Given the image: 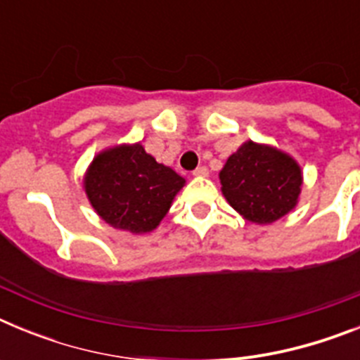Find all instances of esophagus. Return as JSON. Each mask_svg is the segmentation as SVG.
<instances>
[{
	"label": "esophagus",
	"instance_id": "esophagus-1",
	"mask_svg": "<svg viewBox=\"0 0 360 360\" xmlns=\"http://www.w3.org/2000/svg\"><path fill=\"white\" fill-rule=\"evenodd\" d=\"M193 174H195V176H207L209 169H207V167H205V165H198V167H196V169L193 171Z\"/></svg>",
	"mask_w": 360,
	"mask_h": 360
}]
</instances>
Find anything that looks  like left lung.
<instances>
[{
  "label": "left lung",
  "instance_id": "1",
  "mask_svg": "<svg viewBox=\"0 0 360 360\" xmlns=\"http://www.w3.org/2000/svg\"><path fill=\"white\" fill-rule=\"evenodd\" d=\"M225 198L254 224H272L292 211L301 187V169L285 153L245 142L219 173Z\"/></svg>",
  "mask_w": 360,
  "mask_h": 360
}]
</instances>
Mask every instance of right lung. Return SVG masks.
Listing matches in <instances>:
<instances>
[{"instance_id": "right-lung-1", "label": "right lung", "mask_w": 360, "mask_h": 360, "mask_svg": "<svg viewBox=\"0 0 360 360\" xmlns=\"http://www.w3.org/2000/svg\"><path fill=\"white\" fill-rule=\"evenodd\" d=\"M186 180L158 164L141 144L101 153L84 180L86 195L98 216L131 232H149L160 224Z\"/></svg>"}]
</instances>
